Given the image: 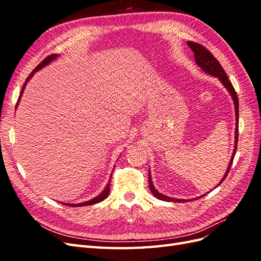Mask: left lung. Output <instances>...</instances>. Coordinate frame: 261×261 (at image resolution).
Segmentation results:
<instances>
[{"label":"left lung","instance_id":"obj_1","mask_svg":"<svg viewBox=\"0 0 261 261\" xmlns=\"http://www.w3.org/2000/svg\"><path fill=\"white\" fill-rule=\"evenodd\" d=\"M189 48L192 49V51L194 52L195 54V61H196V64L198 65L204 73L206 74H209L211 76H215L217 78H219V81L222 83V85L225 87L226 90L230 92L231 97L233 99V102H234V107H235V118H236V123H235V145H234V151H233V154H232V158H231V161L230 163H228V167L226 169V172L225 174L223 175V178L221 179L220 183L218 184V186L222 183V181L225 179V177L227 176L228 172H230V169H231V165L233 163V159H234V155H235V152H236V148H238V140H239V98H238V94H236L235 92V89L234 87L232 85V83L230 82V80H228L227 75L225 74L223 67L221 66L220 63L218 62V60L213 57L212 53L207 50L206 48H204L203 45L199 44V43H196V42H193V41H188L187 42ZM217 187V186H216ZM149 188H150V192H151L153 194V196L155 197V198L160 199V200H164V201H173V202H186L187 200L186 199H176V198H171V197H168L165 196L161 193H159L156 191V189L154 188L153 184H152V179H151V175H150V171H149ZM207 195V194H204ZM204 195L200 196V197H203ZM199 197V198H200ZM197 199H198V197H197Z\"/></svg>","mask_w":261,"mask_h":261}]
</instances>
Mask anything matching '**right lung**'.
I'll list each match as a JSON object with an SVG mask.
<instances>
[{
    "instance_id": "1",
    "label": "right lung",
    "mask_w": 261,
    "mask_h": 261,
    "mask_svg": "<svg viewBox=\"0 0 261 261\" xmlns=\"http://www.w3.org/2000/svg\"><path fill=\"white\" fill-rule=\"evenodd\" d=\"M59 57L58 54H51V55H49L48 58H45L40 64H39L33 72L30 73V75L27 77V80H26V82H25V84H23V86H22V89H21V92H20V96H19V98H18V101H17V103H16V108H17V106H18V102L20 101V98H21V94H22V92H23V90H25V87H26V85H27V83H28V81L30 80L31 77L34 76V74L36 73V72H38L39 69H41L42 67H44L45 65H48V64H50V63L53 61V60H55ZM112 176V175H111ZM110 181L111 180H109L108 181V184H107V186H106V188L103 189V191H102V193L100 194V195H98L97 197H94L93 199H90V200H88V201H85V202H81V203H64V204H66V206H69V207H83V206H89V204H94V203H98V202H101L102 200H105L107 197L109 196V194H110Z\"/></svg>"
}]
</instances>
